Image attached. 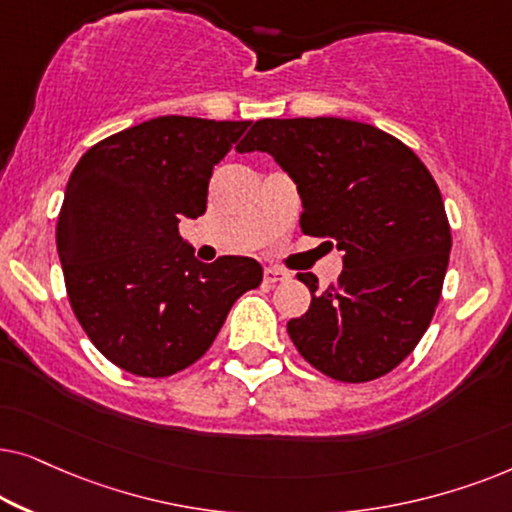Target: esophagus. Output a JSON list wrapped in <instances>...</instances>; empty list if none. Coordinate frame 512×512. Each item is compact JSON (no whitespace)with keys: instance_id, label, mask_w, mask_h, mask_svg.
Returning a JSON list of instances; mask_svg holds the SVG:
<instances>
[{"instance_id":"obj_1","label":"esophagus","mask_w":512,"mask_h":512,"mask_svg":"<svg viewBox=\"0 0 512 512\" xmlns=\"http://www.w3.org/2000/svg\"><path fill=\"white\" fill-rule=\"evenodd\" d=\"M285 278H288V274H285V271H281V269H276V267H267V269H264V283L276 285V283L285 281Z\"/></svg>"}]
</instances>
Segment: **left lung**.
Wrapping results in <instances>:
<instances>
[{
	"instance_id": "obj_1",
	"label": "left lung",
	"mask_w": 512,
	"mask_h": 512,
	"mask_svg": "<svg viewBox=\"0 0 512 512\" xmlns=\"http://www.w3.org/2000/svg\"><path fill=\"white\" fill-rule=\"evenodd\" d=\"M236 152L274 156L302 199L299 227L342 252L337 283L297 276L311 306L288 323L292 344L332 379L384 377L440 302L452 236L433 175L393 135L339 117L260 119Z\"/></svg>"
}]
</instances>
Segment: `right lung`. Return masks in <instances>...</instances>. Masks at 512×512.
I'll use <instances>...</instances> for the list:
<instances>
[{
	"instance_id": "add662e5",
	"label": "right lung",
	"mask_w": 512,
	"mask_h": 512,
	"mask_svg": "<svg viewBox=\"0 0 512 512\" xmlns=\"http://www.w3.org/2000/svg\"><path fill=\"white\" fill-rule=\"evenodd\" d=\"M250 121L156 117L93 145L67 182L56 243L74 316L102 356L138 377H170L215 342L252 257H194L182 220L206 213L213 168Z\"/></svg>"
}]
</instances>
